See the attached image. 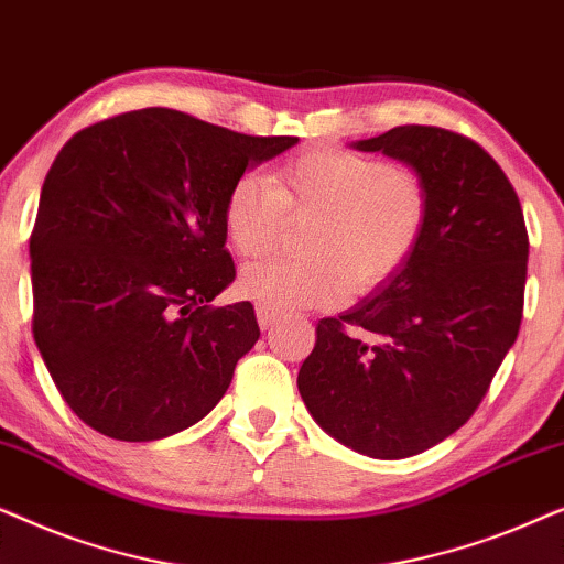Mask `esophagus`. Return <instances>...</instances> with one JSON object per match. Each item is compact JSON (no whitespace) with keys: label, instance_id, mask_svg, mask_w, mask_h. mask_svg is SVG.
<instances>
[{"label":"esophagus","instance_id":"34e87169","mask_svg":"<svg viewBox=\"0 0 564 564\" xmlns=\"http://www.w3.org/2000/svg\"><path fill=\"white\" fill-rule=\"evenodd\" d=\"M257 321H259L261 330H269V328L274 326L276 321H280V313H274V311H269V307L259 305V307H257Z\"/></svg>","mask_w":564,"mask_h":564}]
</instances>
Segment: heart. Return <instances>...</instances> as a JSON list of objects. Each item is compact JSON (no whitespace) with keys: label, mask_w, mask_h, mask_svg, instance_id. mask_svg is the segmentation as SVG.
I'll list each match as a JSON object with an SVG mask.
<instances>
[{"label":"heart","mask_w":564,"mask_h":564,"mask_svg":"<svg viewBox=\"0 0 564 564\" xmlns=\"http://www.w3.org/2000/svg\"><path fill=\"white\" fill-rule=\"evenodd\" d=\"M272 182L238 176L223 228L230 246L253 259L276 243L284 213L313 218L303 234L307 257L259 261L238 280L243 297L274 313L330 305L346 290L367 295L408 264L426 230L429 189L413 169L313 149L276 169Z\"/></svg>","instance_id":"obj_1"}]
</instances>
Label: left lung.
<instances>
[{"label": "left lung", "instance_id": "1", "mask_svg": "<svg viewBox=\"0 0 564 564\" xmlns=\"http://www.w3.org/2000/svg\"><path fill=\"white\" fill-rule=\"evenodd\" d=\"M351 145L411 166L429 189V223L395 276L318 323L297 390L336 442L403 459L482 403L519 336L529 236L503 169L469 138L400 126Z\"/></svg>", "mask_w": 564, "mask_h": 564}]
</instances>
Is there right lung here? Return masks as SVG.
Returning <instances> with one entry per match:
<instances>
[{"label":"right lung","mask_w":564,"mask_h":564,"mask_svg":"<svg viewBox=\"0 0 564 564\" xmlns=\"http://www.w3.org/2000/svg\"><path fill=\"white\" fill-rule=\"evenodd\" d=\"M292 135H243L169 107L84 128L43 182L30 236L33 336L66 405L99 434L153 442L205 419L259 341L223 205Z\"/></svg>","instance_id":"1"}]
</instances>
